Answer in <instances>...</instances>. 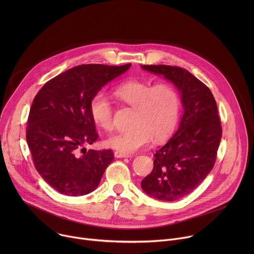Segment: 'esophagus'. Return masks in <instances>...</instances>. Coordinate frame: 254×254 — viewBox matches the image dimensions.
<instances>
[{
    "label": "esophagus",
    "instance_id": "obj_1",
    "mask_svg": "<svg viewBox=\"0 0 254 254\" xmlns=\"http://www.w3.org/2000/svg\"><path fill=\"white\" fill-rule=\"evenodd\" d=\"M115 157H116V158H128V157H129V155L123 154V153H121V152L116 151V152H115Z\"/></svg>",
    "mask_w": 254,
    "mask_h": 254
}]
</instances>
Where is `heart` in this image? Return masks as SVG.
<instances>
[{
	"instance_id": "obj_1",
	"label": "heart",
	"mask_w": 254,
	"mask_h": 254,
	"mask_svg": "<svg viewBox=\"0 0 254 254\" xmlns=\"http://www.w3.org/2000/svg\"><path fill=\"white\" fill-rule=\"evenodd\" d=\"M115 96L133 108L130 129L108 136L105 144L123 154H132L147 148L154 139H166L174 130L180 114V96L170 83L130 79L117 85ZM93 122L102 129L114 128V107L108 96L99 91L90 101Z\"/></svg>"
}]
</instances>
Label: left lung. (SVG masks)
<instances>
[{
	"mask_svg": "<svg viewBox=\"0 0 254 254\" xmlns=\"http://www.w3.org/2000/svg\"><path fill=\"white\" fill-rule=\"evenodd\" d=\"M162 75L179 90L184 108L179 128L156 152L154 169L141 183L149 196L176 201L196 189L214 167L222 136L221 122L210 89L186 69L141 65Z\"/></svg>",
	"mask_w": 254,
	"mask_h": 254,
	"instance_id": "left-lung-1",
	"label": "left lung"
}]
</instances>
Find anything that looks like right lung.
Masks as SVG:
<instances>
[{
	"label": "right lung",
	"mask_w": 254,
	"mask_h": 254,
	"mask_svg": "<svg viewBox=\"0 0 254 254\" xmlns=\"http://www.w3.org/2000/svg\"><path fill=\"white\" fill-rule=\"evenodd\" d=\"M131 66L83 64L55 76L36 94L26 138L36 170L53 189L83 196L99 185L114 160L111 150H86L98 137L90 101L101 87Z\"/></svg>",
	"instance_id": "obj_1"
}]
</instances>
